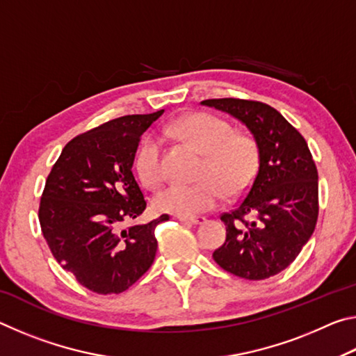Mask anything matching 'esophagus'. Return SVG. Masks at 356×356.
Returning <instances> with one entry per match:
<instances>
[{"instance_id":"obj_1","label":"esophagus","mask_w":356,"mask_h":356,"mask_svg":"<svg viewBox=\"0 0 356 356\" xmlns=\"http://www.w3.org/2000/svg\"><path fill=\"white\" fill-rule=\"evenodd\" d=\"M179 221L182 222H188V225H202V222H206V218L204 216H179Z\"/></svg>"}]
</instances>
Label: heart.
Returning a JSON list of instances; mask_svg holds the SVG:
<instances>
[{
	"label": "heart",
	"mask_w": 356,
	"mask_h": 356,
	"mask_svg": "<svg viewBox=\"0 0 356 356\" xmlns=\"http://www.w3.org/2000/svg\"><path fill=\"white\" fill-rule=\"evenodd\" d=\"M166 135L191 144L204 152L196 184H171L155 193L159 212L193 216L213 209L225 193L240 195L248 188L259 166V149L250 135L232 134L231 124L212 114L193 113L163 127ZM136 172L144 184L159 185L165 176L161 144L155 136L144 138L135 160Z\"/></svg>",
	"instance_id": "1"
}]
</instances>
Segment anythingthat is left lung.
I'll return each instance as SVG.
<instances>
[{
    "mask_svg": "<svg viewBox=\"0 0 356 356\" xmlns=\"http://www.w3.org/2000/svg\"><path fill=\"white\" fill-rule=\"evenodd\" d=\"M201 105L231 114L246 125L259 149L257 174L238 206L221 215L226 240L215 262L238 278L259 281L291 265L314 232L318 176L308 144L267 104L209 99Z\"/></svg>",
    "mask_w": 356,
    "mask_h": 356,
    "instance_id": "left-lung-1",
    "label": "left lung"
}]
</instances>
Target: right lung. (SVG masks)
Returning a JSON list of instances; mask_svg holds the SVG:
<instances>
[{
  "instance_id": "right-lung-1",
  "label": "right lung",
  "mask_w": 356,
  "mask_h": 356,
  "mask_svg": "<svg viewBox=\"0 0 356 356\" xmlns=\"http://www.w3.org/2000/svg\"><path fill=\"white\" fill-rule=\"evenodd\" d=\"M161 114H130L75 136L47 177L42 234L59 265L95 293L127 291L155 259V227L170 216L124 222L146 209L131 168L141 135Z\"/></svg>"
}]
</instances>
